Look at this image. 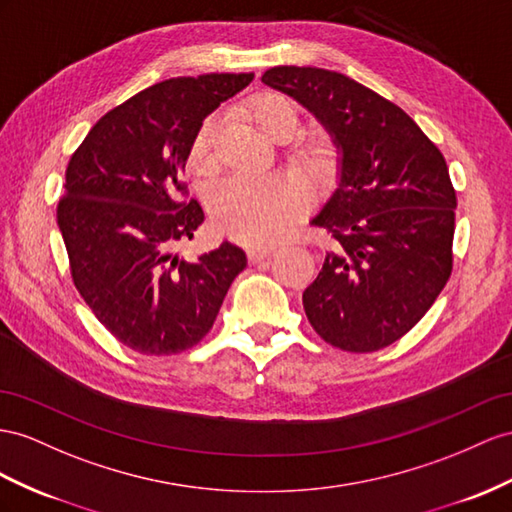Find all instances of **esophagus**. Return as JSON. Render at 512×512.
Here are the masks:
<instances>
[{
    "label": "esophagus",
    "mask_w": 512,
    "mask_h": 512,
    "mask_svg": "<svg viewBox=\"0 0 512 512\" xmlns=\"http://www.w3.org/2000/svg\"><path fill=\"white\" fill-rule=\"evenodd\" d=\"M272 253H274V248H259V246H255V248H248V251H246L248 261H251V264H257V261L270 257Z\"/></svg>",
    "instance_id": "esophagus-1"
}]
</instances>
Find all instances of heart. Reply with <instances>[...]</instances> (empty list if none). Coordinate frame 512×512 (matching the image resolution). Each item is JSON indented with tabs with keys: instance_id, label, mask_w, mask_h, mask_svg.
Here are the masks:
<instances>
[{
	"instance_id": "obj_1",
	"label": "heart",
	"mask_w": 512,
	"mask_h": 512,
	"mask_svg": "<svg viewBox=\"0 0 512 512\" xmlns=\"http://www.w3.org/2000/svg\"><path fill=\"white\" fill-rule=\"evenodd\" d=\"M257 127L272 140L290 138L298 127L294 101L281 93H264L251 106ZM218 119H207L196 129L188 164L194 173H207L216 162ZM292 162L309 181L324 186L337 170V153L326 140H298ZM207 207L216 227L244 244H272L287 225L305 212L307 192L300 183L279 177H225L207 188Z\"/></svg>"
}]
</instances>
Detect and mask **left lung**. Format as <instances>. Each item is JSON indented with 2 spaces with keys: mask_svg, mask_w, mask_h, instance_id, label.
Listing matches in <instances>:
<instances>
[{
  "mask_svg": "<svg viewBox=\"0 0 512 512\" xmlns=\"http://www.w3.org/2000/svg\"><path fill=\"white\" fill-rule=\"evenodd\" d=\"M261 82L303 103L342 149L339 188L311 220L333 240L303 292L313 331L346 352L387 348L452 274L456 192L445 157L396 103L342 73L274 67Z\"/></svg>",
  "mask_w": 512,
  "mask_h": 512,
  "instance_id": "obj_1",
  "label": "left lung"
}]
</instances>
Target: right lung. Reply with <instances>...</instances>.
<instances>
[{
  "label": "right lung",
  "instance_id": "obj_1",
  "mask_svg": "<svg viewBox=\"0 0 512 512\" xmlns=\"http://www.w3.org/2000/svg\"><path fill=\"white\" fill-rule=\"evenodd\" d=\"M253 73L173 77L116 106L71 155L58 227L73 285L108 333L140 355L190 350L212 329L242 248L199 259L177 248L205 220L181 179L203 119Z\"/></svg>",
  "mask_w": 512,
  "mask_h": 512
}]
</instances>
